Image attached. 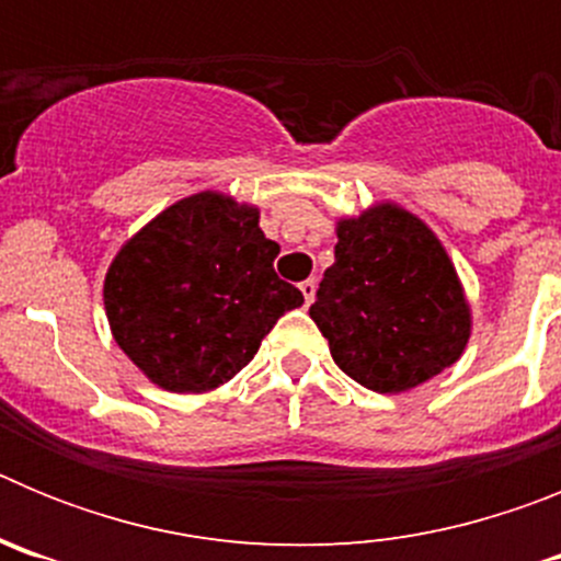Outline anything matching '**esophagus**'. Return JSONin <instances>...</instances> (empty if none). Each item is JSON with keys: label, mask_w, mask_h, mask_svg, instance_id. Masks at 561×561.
<instances>
[{"label": "esophagus", "mask_w": 561, "mask_h": 561, "mask_svg": "<svg viewBox=\"0 0 561 561\" xmlns=\"http://www.w3.org/2000/svg\"><path fill=\"white\" fill-rule=\"evenodd\" d=\"M300 291H304V300H306V306H311V300H314V291H317L314 277H309V280H304V284H300Z\"/></svg>", "instance_id": "34e87169"}]
</instances>
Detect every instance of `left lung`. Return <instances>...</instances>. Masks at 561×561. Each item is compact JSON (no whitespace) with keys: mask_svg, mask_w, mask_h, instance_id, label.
Listing matches in <instances>:
<instances>
[{"mask_svg":"<svg viewBox=\"0 0 561 561\" xmlns=\"http://www.w3.org/2000/svg\"><path fill=\"white\" fill-rule=\"evenodd\" d=\"M336 238L309 314L342 374L376 393H401L458 362L469 306L433 230L381 205L340 221Z\"/></svg>","mask_w":561,"mask_h":561,"instance_id":"obj_1","label":"left lung"}]
</instances>
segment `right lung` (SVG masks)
<instances>
[{
  "mask_svg": "<svg viewBox=\"0 0 561 561\" xmlns=\"http://www.w3.org/2000/svg\"><path fill=\"white\" fill-rule=\"evenodd\" d=\"M277 252L255 207L213 191L176 202L108 266L103 304L114 340L160 388H219L286 311L304 306L300 289L277 277Z\"/></svg>",
  "mask_w": 561,
  "mask_h": 561,
  "instance_id": "1",
  "label": "right lung"
}]
</instances>
